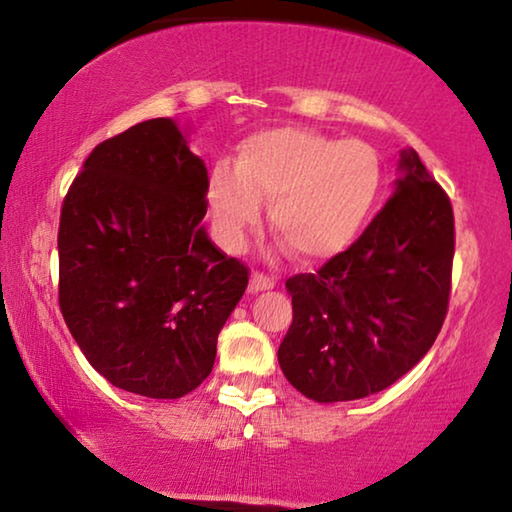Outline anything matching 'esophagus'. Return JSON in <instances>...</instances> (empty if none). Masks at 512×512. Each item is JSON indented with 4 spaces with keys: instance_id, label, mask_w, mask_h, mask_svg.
Listing matches in <instances>:
<instances>
[{
    "instance_id": "obj_1",
    "label": "esophagus",
    "mask_w": 512,
    "mask_h": 512,
    "mask_svg": "<svg viewBox=\"0 0 512 512\" xmlns=\"http://www.w3.org/2000/svg\"><path fill=\"white\" fill-rule=\"evenodd\" d=\"M273 287H275V280L271 275H266L262 271H255L253 275H250V291H253V293L273 289Z\"/></svg>"
}]
</instances>
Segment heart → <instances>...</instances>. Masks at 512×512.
Listing matches in <instances>:
<instances>
[{
    "label": "heart",
    "mask_w": 512,
    "mask_h": 512,
    "mask_svg": "<svg viewBox=\"0 0 512 512\" xmlns=\"http://www.w3.org/2000/svg\"><path fill=\"white\" fill-rule=\"evenodd\" d=\"M384 194L379 153L359 140H334L305 128H268L239 144L235 169L219 164L207 187L216 237L239 250L262 221L298 255L325 259L350 248Z\"/></svg>",
    "instance_id": "heart-1"
}]
</instances>
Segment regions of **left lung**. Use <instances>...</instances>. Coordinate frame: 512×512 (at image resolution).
I'll return each instance as SVG.
<instances>
[{
  "mask_svg": "<svg viewBox=\"0 0 512 512\" xmlns=\"http://www.w3.org/2000/svg\"><path fill=\"white\" fill-rule=\"evenodd\" d=\"M395 194L354 244L287 280L293 320L277 359L316 402H348L404 377L436 341L452 293V201L404 151Z\"/></svg>",
  "mask_w": 512,
  "mask_h": 512,
  "instance_id": "8db88e82",
  "label": "left lung"
}]
</instances>
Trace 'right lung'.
<instances>
[{"label": "right lung", "instance_id": "right-lung-1", "mask_svg": "<svg viewBox=\"0 0 512 512\" xmlns=\"http://www.w3.org/2000/svg\"><path fill=\"white\" fill-rule=\"evenodd\" d=\"M207 169L171 119L94 146L58 225V305L90 366L121 391L176 400L210 375L248 266L201 225Z\"/></svg>", "mask_w": 512, "mask_h": 512}]
</instances>
